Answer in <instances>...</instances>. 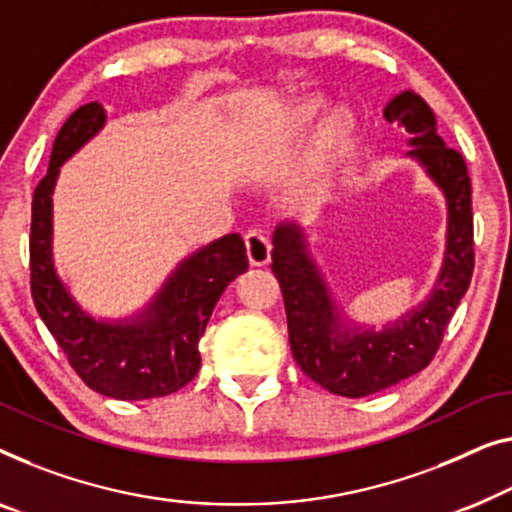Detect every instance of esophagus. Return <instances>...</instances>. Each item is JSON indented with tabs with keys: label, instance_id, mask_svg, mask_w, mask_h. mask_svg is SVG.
Wrapping results in <instances>:
<instances>
[{
	"label": "esophagus",
	"instance_id": "34e87169",
	"mask_svg": "<svg viewBox=\"0 0 512 512\" xmlns=\"http://www.w3.org/2000/svg\"><path fill=\"white\" fill-rule=\"evenodd\" d=\"M244 242H247V256H249V263L256 265V268H261V265H268L270 263V251H272V244L270 240L265 238L263 231H249L244 235Z\"/></svg>",
	"mask_w": 512,
	"mask_h": 512
}]
</instances>
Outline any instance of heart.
<instances>
[{"instance_id": "b5f03b06", "label": "heart", "mask_w": 512, "mask_h": 512, "mask_svg": "<svg viewBox=\"0 0 512 512\" xmlns=\"http://www.w3.org/2000/svg\"><path fill=\"white\" fill-rule=\"evenodd\" d=\"M325 103L321 99H305L288 110L284 122H281V131L286 136H302V133L314 127L318 117H321ZM353 131V122L344 110H335L325 117L321 124V133H318V147L323 154L339 152L346 145L348 136Z\"/></svg>"}]
</instances>
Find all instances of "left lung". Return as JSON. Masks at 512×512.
Wrapping results in <instances>:
<instances>
[{"instance_id": "left-lung-1", "label": "left lung", "mask_w": 512, "mask_h": 512, "mask_svg": "<svg viewBox=\"0 0 512 512\" xmlns=\"http://www.w3.org/2000/svg\"><path fill=\"white\" fill-rule=\"evenodd\" d=\"M383 117L411 133L406 157L446 198V249L427 298L381 330L355 323L337 305L302 226L281 221L272 235V272L284 293L293 358L311 381L342 397L374 395L425 369L473 274L471 180L462 154L443 143L432 108L416 92L392 96Z\"/></svg>"}]
</instances>
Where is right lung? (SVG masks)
I'll use <instances>...</instances> for the list:
<instances>
[{"instance_id": "obj_1", "label": "right lung", "mask_w": 512, "mask_h": 512, "mask_svg": "<svg viewBox=\"0 0 512 512\" xmlns=\"http://www.w3.org/2000/svg\"><path fill=\"white\" fill-rule=\"evenodd\" d=\"M106 127V108L85 103L59 129L48 173L32 201L29 270L36 311L76 374L99 395L140 402L177 392L201 367L205 325L226 286L247 272V247L228 233L182 258L143 307L99 318L73 298L53 258V194L59 170Z\"/></svg>"}]
</instances>
